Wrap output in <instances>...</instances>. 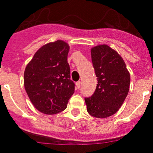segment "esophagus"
Returning a JSON list of instances; mask_svg holds the SVG:
<instances>
[{"mask_svg": "<svg viewBox=\"0 0 153 153\" xmlns=\"http://www.w3.org/2000/svg\"><path fill=\"white\" fill-rule=\"evenodd\" d=\"M80 86H81V84H80V81H78L76 83V87L77 89H79L80 88Z\"/></svg>", "mask_w": 153, "mask_h": 153, "instance_id": "esophagus-1", "label": "esophagus"}]
</instances>
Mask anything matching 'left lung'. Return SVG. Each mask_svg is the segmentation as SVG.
Masks as SVG:
<instances>
[{"mask_svg": "<svg viewBox=\"0 0 153 153\" xmlns=\"http://www.w3.org/2000/svg\"><path fill=\"white\" fill-rule=\"evenodd\" d=\"M98 79L96 90L85 98L88 113L96 118H107L119 110L127 96L131 76L123 58L106 45L91 49Z\"/></svg>", "mask_w": 153, "mask_h": 153, "instance_id": "obj_1", "label": "left lung"}]
</instances>
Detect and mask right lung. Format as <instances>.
Returning <instances> with one entry per match:
<instances>
[{
    "mask_svg": "<svg viewBox=\"0 0 153 153\" xmlns=\"http://www.w3.org/2000/svg\"><path fill=\"white\" fill-rule=\"evenodd\" d=\"M69 46L62 40L43 45L34 54L24 72V87L33 106L47 115L67 107L74 93L67 62Z\"/></svg>",
    "mask_w": 153,
    "mask_h": 153,
    "instance_id": "obj_1",
    "label": "right lung"
}]
</instances>
